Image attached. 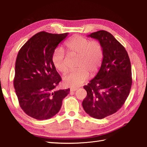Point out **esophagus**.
Instances as JSON below:
<instances>
[{"label": "esophagus", "mask_w": 147, "mask_h": 147, "mask_svg": "<svg viewBox=\"0 0 147 147\" xmlns=\"http://www.w3.org/2000/svg\"><path fill=\"white\" fill-rule=\"evenodd\" d=\"M77 90V88H70V92H74Z\"/></svg>", "instance_id": "1"}]
</instances>
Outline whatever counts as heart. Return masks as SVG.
Segmentation results:
<instances>
[{"label":"heart","instance_id":"obj_1","mask_svg":"<svg viewBox=\"0 0 147 147\" xmlns=\"http://www.w3.org/2000/svg\"><path fill=\"white\" fill-rule=\"evenodd\" d=\"M69 54L77 56L75 60L76 69L71 70L63 77L64 85L76 88L82 86L91 75L95 74L102 64L104 57L103 48L97 40L76 35L71 37L65 43ZM65 55L62 48L57 47L51 56V61L55 69L62 73L66 72Z\"/></svg>","mask_w":147,"mask_h":147}]
</instances>
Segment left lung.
Returning <instances> with one entry per match:
<instances>
[{
	"label": "left lung",
	"mask_w": 147,
	"mask_h": 147,
	"mask_svg": "<svg viewBox=\"0 0 147 147\" xmlns=\"http://www.w3.org/2000/svg\"><path fill=\"white\" fill-rule=\"evenodd\" d=\"M88 37L101 43L104 57L98 73L83 86L87 96L82 105L90 116L102 119L116 113L129 94L131 65L126 49L107 31H97Z\"/></svg>",
	"instance_id": "left-lung-1"
}]
</instances>
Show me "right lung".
I'll list each match as a JSON object with an SVG mask.
<instances>
[{"label":"right lung","mask_w":147,"mask_h":147,"mask_svg":"<svg viewBox=\"0 0 147 147\" xmlns=\"http://www.w3.org/2000/svg\"><path fill=\"white\" fill-rule=\"evenodd\" d=\"M68 34L38 32L18 54L13 85L21 108L33 118L54 117L69 93L70 89L56 90L61 78L51 61L53 51Z\"/></svg>","instance_id":"1"}]
</instances>
